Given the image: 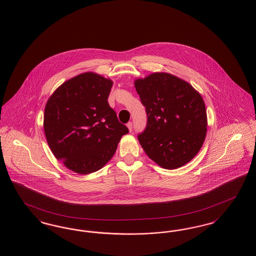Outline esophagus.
I'll return each instance as SVG.
<instances>
[{
    "label": "esophagus",
    "mask_w": 256,
    "mask_h": 256,
    "mask_svg": "<svg viewBox=\"0 0 256 256\" xmlns=\"http://www.w3.org/2000/svg\"><path fill=\"white\" fill-rule=\"evenodd\" d=\"M126 126H128V130H130V132H132V122H128Z\"/></svg>",
    "instance_id": "1"
}]
</instances>
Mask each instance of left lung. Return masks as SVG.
Returning a JSON list of instances; mask_svg holds the SVG:
<instances>
[{
	"label": "left lung",
	"mask_w": 256,
	"mask_h": 256,
	"mask_svg": "<svg viewBox=\"0 0 256 256\" xmlns=\"http://www.w3.org/2000/svg\"><path fill=\"white\" fill-rule=\"evenodd\" d=\"M135 88L146 108V128L137 136L141 146L159 166L182 167L198 152L206 135L202 98L188 82L167 73L136 80Z\"/></svg>",
	"instance_id": "8db88e82"
}]
</instances>
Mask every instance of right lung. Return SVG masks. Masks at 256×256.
<instances>
[{"label":"right lung","instance_id":"add662e5","mask_svg":"<svg viewBox=\"0 0 256 256\" xmlns=\"http://www.w3.org/2000/svg\"><path fill=\"white\" fill-rule=\"evenodd\" d=\"M112 84L97 74H82L60 86L46 104L44 130L50 148L78 174L104 167L128 134L108 102Z\"/></svg>","mask_w":256,"mask_h":256}]
</instances>
